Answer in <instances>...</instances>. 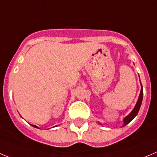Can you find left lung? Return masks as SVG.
<instances>
[{
    "mask_svg": "<svg viewBox=\"0 0 157 157\" xmlns=\"http://www.w3.org/2000/svg\"><path fill=\"white\" fill-rule=\"evenodd\" d=\"M142 98H143V89H142V87H141L140 94H139V96H138V101H137V102H136V104H135V107H134L133 110H132V111H131V112L130 113L128 114L127 117H124V120H123V121H124V125H123V127L126 126L127 124H129V123L131 122V121H132V120H133L135 117H136L137 114H138V111H139V109H140L141 105H142ZM98 123L99 124H101V123H99V122H98Z\"/></svg>",
    "mask_w": 157,
    "mask_h": 157,
    "instance_id": "left-lung-1",
    "label": "left lung"
}]
</instances>
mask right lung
Wrapping results in <instances>:
<instances>
[{"label":"right lung","instance_id":"add662e5","mask_svg":"<svg viewBox=\"0 0 157 157\" xmlns=\"http://www.w3.org/2000/svg\"><path fill=\"white\" fill-rule=\"evenodd\" d=\"M31 125H32V126H33V128H38V127H37V126H36V125H33V124H31Z\"/></svg>","mask_w":157,"mask_h":157}]
</instances>
